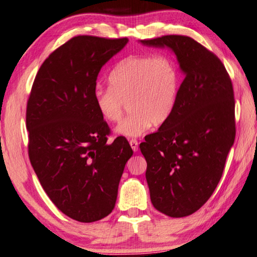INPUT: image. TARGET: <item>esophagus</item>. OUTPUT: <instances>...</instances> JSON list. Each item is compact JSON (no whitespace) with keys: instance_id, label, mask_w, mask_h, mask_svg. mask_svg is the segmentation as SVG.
Listing matches in <instances>:
<instances>
[{"instance_id":"obj_1","label":"esophagus","mask_w":257,"mask_h":257,"mask_svg":"<svg viewBox=\"0 0 257 257\" xmlns=\"http://www.w3.org/2000/svg\"><path fill=\"white\" fill-rule=\"evenodd\" d=\"M129 144H130V146H132L134 152H137L138 151V142L136 141V139H130Z\"/></svg>"}]
</instances>
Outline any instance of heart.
<instances>
[{"label": "heart", "instance_id": "b5f03b06", "mask_svg": "<svg viewBox=\"0 0 257 257\" xmlns=\"http://www.w3.org/2000/svg\"><path fill=\"white\" fill-rule=\"evenodd\" d=\"M109 85L95 88L96 110L106 122L116 123L128 104L132 113L115 132L123 137H139L153 123L163 124L173 113L180 72L174 60L165 55L128 56L110 72Z\"/></svg>", "mask_w": 257, "mask_h": 257}]
</instances>
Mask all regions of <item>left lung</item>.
<instances>
[{"label":"left lung","instance_id":"obj_1","mask_svg":"<svg viewBox=\"0 0 257 257\" xmlns=\"http://www.w3.org/2000/svg\"><path fill=\"white\" fill-rule=\"evenodd\" d=\"M142 43L171 48L185 74L173 113L139 147L154 208L186 217L208 201L221 179L236 136L234 88L221 60L188 36Z\"/></svg>","mask_w":257,"mask_h":257}]
</instances>
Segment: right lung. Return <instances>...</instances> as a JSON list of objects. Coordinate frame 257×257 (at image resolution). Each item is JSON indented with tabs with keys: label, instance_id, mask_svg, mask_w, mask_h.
<instances>
[{
	"label": "right lung",
	"instance_id": "add662e5",
	"mask_svg": "<svg viewBox=\"0 0 257 257\" xmlns=\"http://www.w3.org/2000/svg\"><path fill=\"white\" fill-rule=\"evenodd\" d=\"M127 38L76 36L41 65L27 102L28 154L49 199L64 214L93 222L111 213L133 149L111 134L94 103L101 67Z\"/></svg>",
	"mask_w": 257,
	"mask_h": 257
}]
</instances>
